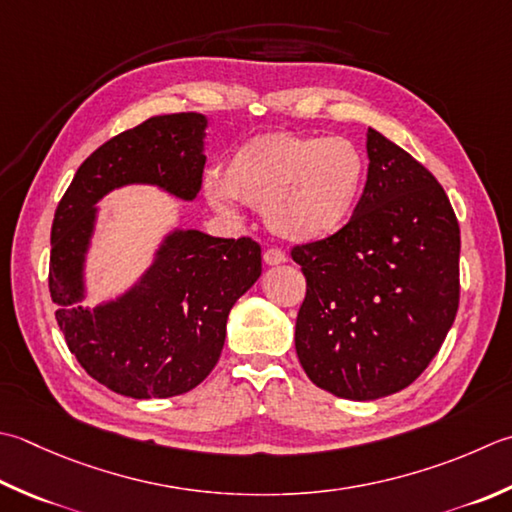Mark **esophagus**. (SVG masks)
<instances>
[{
    "instance_id": "esophagus-1",
    "label": "esophagus",
    "mask_w": 512,
    "mask_h": 512,
    "mask_svg": "<svg viewBox=\"0 0 512 512\" xmlns=\"http://www.w3.org/2000/svg\"><path fill=\"white\" fill-rule=\"evenodd\" d=\"M286 262V255L279 248H268L264 253V264L266 266H279Z\"/></svg>"
}]
</instances>
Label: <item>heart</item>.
Segmentation results:
<instances>
[{
  "label": "heart",
  "mask_w": 512,
  "mask_h": 512,
  "mask_svg": "<svg viewBox=\"0 0 512 512\" xmlns=\"http://www.w3.org/2000/svg\"><path fill=\"white\" fill-rule=\"evenodd\" d=\"M364 177V157L346 137L268 133L235 148L222 184L208 179L204 190L210 206L222 213H230L237 199L262 208L273 235L313 244L348 226Z\"/></svg>",
  "instance_id": "b5f03b06"
}]
</instances>
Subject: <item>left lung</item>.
Masks as SVG:
<instances>
[{
  "mask_svg": "<svg viewBox=\"0 0 512 512\" xmlns=\"http://www.w3.org/2000/svg\"><path fill=\"white\" fill-rule=\"evenodd\" d=\"M366 153V186L348 226L293 248L306 277L299 364L315 386L355 402L413 384L459 306V224L444 188L375 128Z\"/></svg>",
  "mask_w": 512,
  "mask_h": 512,
  "instance_id": "8db88e82",
  "label": "left lung"
}]
</instances>
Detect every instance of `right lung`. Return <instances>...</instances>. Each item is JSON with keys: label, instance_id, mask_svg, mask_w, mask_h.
Instances as JSON below:
<instances>
[{"label": "right lung", "instance_id": "obj_1", "mask_svg": "<svg viewBox=\"0 0 512 512\" xmlns=\"http://www.w3.org/2000/svg\"><path fill=\"white\" fill-rule=\"evenodd\" d=\"M208 119L157 115L99 146L77 168L50 230L48 288L70 353L117 395L188 393L215 368L230 308L262 275L253 239L170 228L124 293L84 306L99 202L124 186H155L182 202L202 188Z\"/></svg>", "mask_w": 512, "mask_h": 512}]
</instances>
